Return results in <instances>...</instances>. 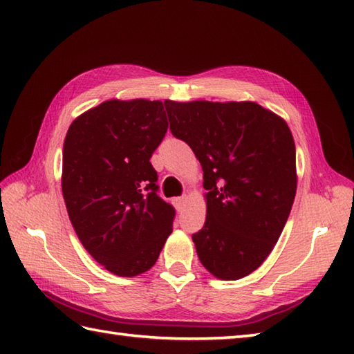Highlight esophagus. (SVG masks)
Returning <instances> with one entry per match:
<instances>
[{"label": "esophagus", "mask_w": 354, "mask_h": 354, "mask_svg": "<svg viewBox=\"0 0 354 354\" xmlns=\"http://www.w3.org/2000/svg\"><path fill=\"white\" fill-rule=\"evenodd\" d=\"M185 201H187V196H179V198L173 199V204H175V207L178 209H181L184 207V204H185Z\"/></svg>", "instance_id": "esophagus-1"}]
</instances>
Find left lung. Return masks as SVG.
<instances>
[{
  "label": "left lung",
  "mask_w": 354,
  "mask_h": 354,
  "mask_svg": "<svg viewBox=\"0 0 354 354\" xmlns=\"http://www.w3.org/2000/svg\"><path fill=\"white\" fill-rule=\"evenodd\" d=\"M170 131L204 170L205 225L192 239L219 280H239L266 260L297 193L295 142L284 118L255 102L165 100Z\"/></svg>",
  "instance_id": "8db88e82"
}]
</instances>
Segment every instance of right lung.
Segmentation results:
<instances>
[{
	"mask_svg": "<svg viewBox=\"0 0 354 354\" xmlns=\"http://www.w3.org/2000/svg\"><path fill=\"white\" fill-rule=\"evenodd\" d=\"M164 104L106 100L74 120L64 141L61 181L73 228L118 277L152 268L173 230L175 209L156 194L150 164L169 127Z\"/></svg>",
	"mask_w": 354,
	"mask_h": 354,
	"instance_id": "add662e5",
	"label": "right lung"
}]
</instances>
